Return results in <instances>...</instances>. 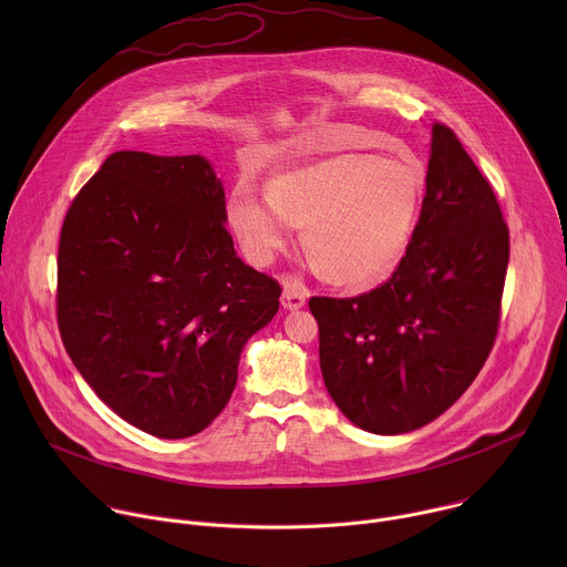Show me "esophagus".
I'll return each instance as SVG.
<instances>
[{
  "instance_id": "1",
  "label": "esophagus",
  "mask_w": 567,
  "mask_h": 567,
  "mask_svg": "<svg viewBox=\"0 0 567 567\" xmlns=\"http://www.w3.org/2000/svg\"><path fill=\"white\" fill-rule=\"evenodd\" d=\"M280 300L285 309H300L307 300V289L300 282H287Z\"/></svg>"
}]
</instances>
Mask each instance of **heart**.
<instances>
[{
    "mask_svg": "<svg viewBox=\"0 0 567 567\" xmlns=\"http://www.w3.org/2000/svg\"><path fill=\"white\" fill-rule=\"evenodd\" d=\"M426 173L420 161L334 154L269 182V202L237 193L228 221L256 265L287 245V221L302 228V249L337 285L372 287L403 260L415 233Z\"/></svg>",
    "mask_w": 567,
    "mask_h": 567,
    "instance_id": "obj_1",
    "label": "heart"
}]
</instances>
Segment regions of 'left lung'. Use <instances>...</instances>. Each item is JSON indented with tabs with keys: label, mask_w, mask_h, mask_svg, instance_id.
Wrapping results in <instances>:
<instances>
[{
	"label": "left lung",
	"mask_w": 567,
	"mask_h": 567,
	"mask_svg": "<svg viewBox=\"0 0 567 567\" xmlns=\"http://www.w3.org/2000/svg\"><path fill=\"white\" fill-rule=\"evenodd\" d=\"M426 195L406 256L377 289L309 298L326 388L363 431H415L462 396L501 322L509 228L460 138L433 123Z\"/></svg>",
	"instance_id": "8db88e82"
}]
</instances>
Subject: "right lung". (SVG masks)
Returning <instances> with one entry per match:
<instances>
[{
    "label": "right lung",
    "mask_w": 567,
    "mask_h": 567,
    "mask_svg": "<svg viewBox=\"0 0 567 567\" xmlns=\"http://www.w3.org/2000/svg\"><path fill=\"white\" fill-rule=\"evenodd\" d=\"M224 221L204 156L121 150L60 230L64 350L118 417L154 437H190L224 411L241 348L280 305L278 280L237 258Z\"/></svg>",
    "instance_id": "1"
}]
</instances>
